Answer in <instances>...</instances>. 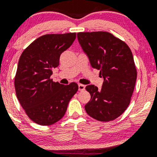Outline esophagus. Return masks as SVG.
I'll use <instances>...</instances> for the list:
<instances>
[{
    "label": "esophagus",
    "mask_w": 157,
    "mask_h": 157,
    "mask_svg": "<svg viewBox=\"0 0 157 157\" xmlns=\"http://www.w3.org/2000/svg\"><path fill=\"white\" fill-rule=\"evenodd\" d=\"M85 89V85L79 84V85H78V90H79V91H82V90H84Z\"/></svg>",
    "instance_id": "34e87169"
}]
</instances>
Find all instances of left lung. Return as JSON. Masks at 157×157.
I'll use <instances>...</instances> for the list:
<instances>
[{
	"label": "left lung",
	"mask_w": 157,
	"mask_h": 157,
	"mask_svg": "<svg viewBox=\"0 0 157 157\" xmlns=\"http://www.w3.org/2000/svg\"><path fill=\"white\" fill-rule=\"evenodd\" d=\"M77 37L92 67L104 79L101 90L93 85L86 87L91 97L86 112L99 121H113L125 112L134 90L137 70L132 52L109 32H79Z\"/></svg>",
	"instance_id": "1"
}]
</instances>
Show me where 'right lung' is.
<instances>
[{
  "mask_svg": "<svg viewBox=\"0 0 157 157\" xmlns=\"http://www.w3.org/2000/svg\"><path fill=\"white\" fill-rule=\"evenodd\" d=\"M75 33L45 34L23 51L15 76L16 97L31 121L48 126L64 116L69 102L78 86L63 85L50 78L58 67L60 56L72 44Z\"/></svg>",
  "mask_w": 157,
  "mask_h": 157,
  "instance_id": "add662e5",
  "label": "right lung"
}]
</instances>
